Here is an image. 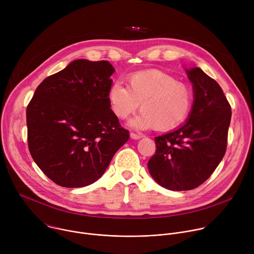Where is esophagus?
Listing matches in <instances>:
<instances>
[{
  "mask_svg": "<svg viewBox=\"0 0 254 254\" xmlns=\"http://www.w3.org/2000/svg\"><path fill=\"white\" fill-rule=\"evenodd\" d=\"M142 135L141 134H139V133H134V132H130V137L132 138V139H138V138H140Z\"/></svg>",
  "mask_w": 254,
  "mask_h": 254,
  "instance_id": "34e87169",
  "label": "esophagus"
}]
</instances>
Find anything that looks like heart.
Here are the masks:
<instances>
[{"label":"heart","mask_w":254,"mask_h":254,"mask_svg":"<svg viewBox=\"0 0 254 254\" xmlns=\"http://www.w3.org/2000/svg\"><path fill=\"white\" fill-rule=\"evenodd\" d=\"M115 116L121 120L132 115L140 103L141 114L131 125L168 131L182 125L193 106L191 86L162 70L140 71L127 77V88L114 82L107 93Z\"/></svg>","instance_id":"heart-1"}]
</instances>
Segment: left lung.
I'll use <instances>...</instances> for the list:
<instances>
[{"instance_id":"8db88e82","label":"left lung","mask_w":254,"mask_h":254,"mask_svg":"<svg viewBox=\"0 0 254 254\" xmlns=\"http://www.w3.org/2000/svg\"><path fill=\"white\" fill-rule=\"evenodd\" d=\"M193 83L194 103L187 123L156 136V153L148 169L156 182L173 191L203 184L227 148L231 106L220 85L199 67L186 70Z\"/></svg>"}]
</instances>
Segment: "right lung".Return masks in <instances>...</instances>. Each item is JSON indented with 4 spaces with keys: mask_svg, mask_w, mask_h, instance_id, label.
<instances>
[{
    "mask_svg": "<svg viewBox=\"0 0 254 254\" xmlns=\"http://www.w3.org/2000/svg\"><path fill=\"white\" fill-rule=\"evenodd\" d=\"M114 72L108 61L74 60L45 78L27 106L30 154L61 187L94 183L129 138L107 97Z\"/></svg>",
    "mask_w": 254,
    "mask_h": 254,
    "instance_id": "add662e5",
    "label": "right lung"
}]
</instances>
